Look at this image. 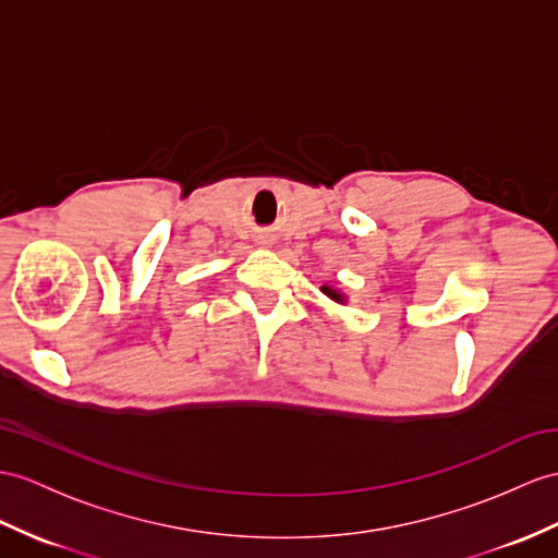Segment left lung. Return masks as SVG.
<instances>
[{
	"label": "left lung",
	"instance_id": "8db88e82",
	"mask_svg": "<svg viewBox=\"0 0 558 558\" xmlns=\"http://www.w3.org/2000/svg\"><path fill=\"white\" fill-rule=\"evenodd\" d=\"M324 293H326V295H331V298H333V301H343V295H341V293H336V291H331V289H326V287H324Z\"/></svg>",
	"mask_w": 558,
	"mask_h": 558
}]
</instances>
